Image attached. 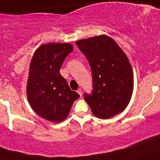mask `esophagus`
Returning a JSON list of instances; mask_svg holds the SVG:
<instances>
[{
  "mask_svg": "<svg viewBox=\"0 0 160 160\" xmlns=\"http://www.w3.org/2000/svg\"><path fill=\"white\" fill-rule=\"evenodd\" d=\"M78 93L80 95V97L82 96V89H78Z\"/></svg>",
  "mask_w": 160,
  "mask_h": 160,
  "instance_id": "obj_1",
  "label": "esophagus"
}]
</instances>
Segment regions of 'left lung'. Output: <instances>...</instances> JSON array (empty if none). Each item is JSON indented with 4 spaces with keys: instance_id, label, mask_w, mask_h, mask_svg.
Here are the masks:
<instances>
[{
    "instance_id": "left-lung-1",
    "label": "left lung",
    "mask_w": 160,
    "mask_h": 160,
    "mask_svg": "<svg viewBox=\"0 0 160 160\" xmlns=\"http://www.w3.org/2000/svg\"><path fill=\"white\" fill-rule=\"evenodd\" d=\"M89 62L92 90L84 93L95 117L109 119L128 105L133 90V74L127 56L112 38L100 35L77 41Z\"/></svg>"
}]
</instances>
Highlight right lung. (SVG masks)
Segmentation results:
<instances>
[{"mask_svg":"<svg viewBox=\"0 0 160 160\" xmlns=\"http://www.w3.org/2000/svg\"><path fill=\"white\" fill-rule=\"evenodd\" d=\"M72 50L68 43H47L37 49L31 62L28 99L37 114L49 121L65 120L74 101L80 98L59 72Z\"/></svg>","mask_w":160,"mask_h":160,"instance_id":"1","label":"right lung"}]
</instances>
